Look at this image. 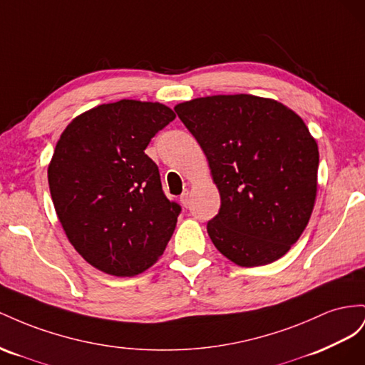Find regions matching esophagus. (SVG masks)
Instances as JSON below:
<instances>
[{"instance_id":"obj_1","label":"esophagus","mask_w":365,"mask_h":365,"mask_svg":"<svg viewBox=\"0 0 365 365\" xmlns=\"http://www.w3.org/2000/svg\"><path fill=\"white\" fill-rule=\"evenodd\" d=\"M180 203H182L185 207L190 206V190H185V191L182 192V195H180Z\"/></svg>"}]
</instances>
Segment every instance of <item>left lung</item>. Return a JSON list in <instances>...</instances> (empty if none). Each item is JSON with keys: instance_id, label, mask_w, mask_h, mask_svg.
Returning a JSON list of instances; mask_svg holds the SVG:
<instances>
[{"instance_id": "left-lung-1", "label": "left lung", "mask_w": 365, "mask_h": 365, "mask_svg": "<svg viewBox=\"0 0 365 365\" xmlns=\"http://www.w3.org/2000/svg\"><path fill=\"white\" fill-rule=\"evenodd\" d=\"M202 147L220 210L214 246L243 267L283 257L314 211L319 153L295 111L252 95L197 98L174 107Z\"/></svg>"}]
</instances>
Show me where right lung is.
Wrapping results in <instances>:
<instances>
[{
	"mask_svg": "<svg viewBox=\"0 0 365 365\" xmlns=\"http://www.w3.org/2000/svg\"><path fill=\"white\" fill-rule=\"evenodd\" d=\"M175 114L159 102L122 99L73 119L48 165L59 222L87 263L134 277L163 254L182 207L163 194L145 148Z\"/></svg>",
	"mask_w": 365,
	"mask_h": 365,
	"instance_id": "add662e5",
	"label": "right lung"
}]
</instances>
